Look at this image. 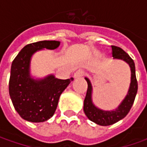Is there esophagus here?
I'll return each mask as SVG.
<instances>
[{
    "label": "esophagus",
    "mask_w": 147,
    "mask_h": 147,
    "mask_svg": "<svg viewBox=\"0 0 147 147\" xmlns=\"http://www.w3.org/2000/svg\"><path fill=\"white\" fill-rule=\"evenodd\" d=\"M83 74H84V71L82 70V69H78V70H77L74 73V78H82L83 76Z\"/></svg>",
    "instance_id": "esophagus-1"
}]
</instances>
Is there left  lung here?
<instances>
[{
    "label": "left lung",
    "mask_w": 147,
    "mask_h": 147,
    "mask_svg": "<svg viewBox=\"0 0 147 147\" xmlns=\"http://www.w3.org/2000/svg\"><path fill=\"white\" fill-rule=\"evenodd\" d=\"M114 59H122L129 65L131 69V82L127 93L119 106L112 110H104L96 106L92 101V86L91 81L85 78L88 82V91L84 99L83 110L85 115L91 121L100 126H109L123 119L127 115L133 106L138 92V81L136 78L135 64L133 59L123 49L115 46H111Z\"/></svg>",
    "instance_id": "1"
}]
</instances>
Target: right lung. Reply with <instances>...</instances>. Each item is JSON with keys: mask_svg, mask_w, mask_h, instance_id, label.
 I'll use <instances>...</instances> for the list:
<instances>
[{"mask_svg": "<svg viewBox=\"0 0 147 147\" xmlns=\"http://www.w3.org/2000/svg\"><path fill=\"white\" fill-rule=\"evenodd\" d=\"M59 41H40L25 46L11 65L9 92L20 117L32 123L48 120L55 114L59 96L74 78L59 79L53 74L43 78L31 76L32 56L42 49L55 50Z\"/></svg>", "mask_w": 147, "mask_h": 147, "instance_id": "add662e5", "label": "right lung"}]
</instances>
